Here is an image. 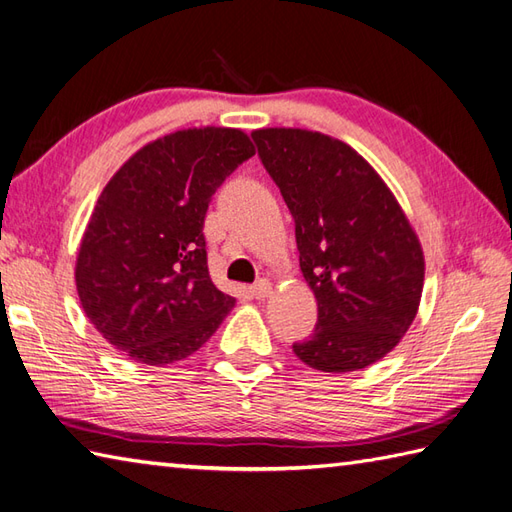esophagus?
<instances>
[{"mask_svg": "<svg viewBox=\"0 0 512 512\" xmlns=\"http://www.w3.org/2000/svg\"><path fill=\"white\" fill-rule=\"evenodd\" d=\"M270 292H273V286H270V281H266V279H259L257 284H255L253 288H250V295H253V297L259 299V301L268 299Z\"/></svg>", "mask_w": 512, "mask_h": 512, "instance_id": "34e87169", "label": "esophagus"}]
</instances>
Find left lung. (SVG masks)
I'll use <instances>...</instances> for the list:
<instances>
[{
  "instance_id": "8db88e82",
  "label": "left lung",
  "mask_w": 512,
  "mask_h": 512,
  "mask_svg": "<svg viewBox=\"0 0 512 512\" xmlns=\"http://www.w3.org/2000/svg\"><path fill=\"white\" fill-rule=\"evenodd\" d=\"M295 220L299 266L319 321L292 345L319 372H358L400 343L418 314L424 255L396 195L343 140L297 127L255 129Z\"/></svg>"
}]
</instances>
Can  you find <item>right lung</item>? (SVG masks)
Returning <instances> with one entry per match:
<instances>
[{"instance_id": "1", "label": "right lung", "mask_w": 512, "mask_h": 512, "mask_svg": "<svg viewBox=\"0 0 512 512\" xmlns=\"http://www.w3.org/2000/svg\"><path fill=\"white\" fill-rule=\"evenodd\" d=\"M250 156L242 129L189 127L140 147L105 184L74 279L85 317L132 361H182L233 310L209 277L202 226L215 189Z\"/></svg>"}]
</instances>
